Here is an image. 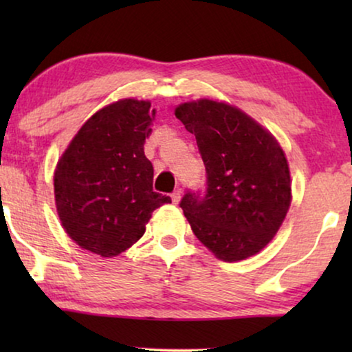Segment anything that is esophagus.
Listing matches in <instances>:
<instances>
[{"label": "esophagus", "instance_id": "obj_1", "mask_svg": "<svg viewBox=\"0 0 352 352\" xmlns=\"http://www.w3.org/2000/svg\"><path fill=\"white\" fill-rule=\"evenodd\" d=\"M181 194H182L181 189H176L175 192H173V194H171V200H173V204H177V201L181 200Z\"/></svg>", "mask_w": 352, "mask_h": 352}]
</instances>
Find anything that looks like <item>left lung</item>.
<instances>
[{
    "instance_id": "left-lung-1",
    "label": "left lung",
    "mask_w": 352,
    "mask_h": 352,
    "mask_svg": "<svg viewBox=\"0 0 352 352\" xmlns=\"http://www.w3.org/2000/svg\"><path fill=\"white\" fill-rule=\"evenodd\" d=\"M176 117L197 139L205 190H187L179 206L195 237L223 261H240L271 242L290 206L285 153L242 110L201 99Z\"/></svg>"
}]
</instances>
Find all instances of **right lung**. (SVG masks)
Listing matches in <instances>:
<instances>
[{"label":"right lung","mask_w":352,"mask_h":352,"mask_svg":"<svg viewBox=\"0 0 352 352\" xmlns=\"http://www.w3.org/2000/svg\"><path fill=\"white\" fill-rule=\"evenodd\" d=\"M153 118L146 100L110 104L81 126L57 163V213L81 248L117 256L142 237L153 210L171 204L153 192V166L144 155Z\"/></svg>","instance_id":"1"}]
</instances>
